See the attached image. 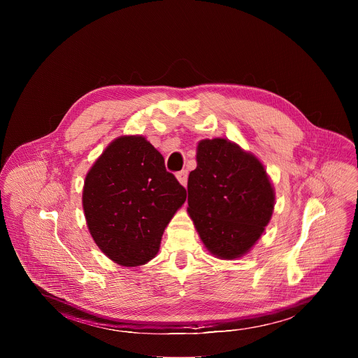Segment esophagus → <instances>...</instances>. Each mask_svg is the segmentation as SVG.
Here are the masks:
<instances>
[{
	"instance_id": "1",
	"label": "esophagus",
	"mask_w": 358,
	"mask_h": 358,
	"mask_svg": "<svg viewBox=\"0 0 358 358\" xmlns=\"http://www.w3.org/2000/svg\"><path fill=\"white\" fill-rule=\"evenodd\" d=\"M176 177H177V180H178V182L181 184V185H187V178H188V174H187V171H180V173H177L176 174Z\"/></svg>"
}]
</instances>
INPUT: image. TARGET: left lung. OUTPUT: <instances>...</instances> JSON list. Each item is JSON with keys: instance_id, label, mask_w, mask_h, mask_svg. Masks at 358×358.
Segmentation results:
<instances>
[{"instance_id": "1", "label": "left lung", "mask_w": 358, "mask_h": 358, "mask_svg": "<svg viewBox=\"0 0 358 358\" xmlns=\"http://www.w3.org/2000/svg\"><path fill=\"white\" fill-rule=\"evenodd\" d=\"M188 215L218 259L243 257L259 241L275 208V188L262 162L228 138H203L188 176Z\"/></svg>"}]
</instances>
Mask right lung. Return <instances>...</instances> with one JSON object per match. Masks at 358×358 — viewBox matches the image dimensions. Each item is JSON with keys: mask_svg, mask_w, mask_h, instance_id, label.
Instances as JSON below:
<instances>
[{"mask_svg": "<svg viewBox=\"0 0 358 358\" xmlns=\"http://www.w3.org/2000/svg\"><path fill=\"white\" fill-rule=\"evenodd\" d=\"M187 194L164 157L143 136L115 138L86 174L82 206L87 229L106 257L126 268L156 257Z\"/></svg>", "mask_w": 358, "mask_h": 358, "instance_id": "obj_1", "label": "right lung"}]
</instances>
